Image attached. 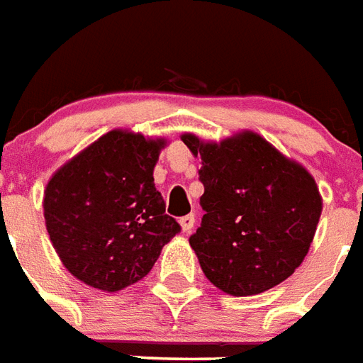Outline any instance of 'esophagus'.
Segmentation results:
<instances>
[{"instance_id":"obj_1","label":"esophagus","mask_w":363,"mask_h":363,"mask_svg":"<svg viewBox=\"0 0 363 363\" xmlns=\"http://www.w3.org/2000/svg\"><path fill=\"white\" fill-rule=\"evenodd\" d=\"M181 227H182V230H184V233H190V230L194 229V223H196V217H194V213H189V216H184V217H181Z\"/></svg>"}]
</instances>
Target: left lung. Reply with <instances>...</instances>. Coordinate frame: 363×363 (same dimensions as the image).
Segmentation results:
<instances>
[{"instance_id": "1", "label": "left lung", "mask_w": 363, "mask_h": 363, "mask_svg": "<svg viewBox=\"0 0 363 363\" xmlns=\"http://www.w3.org/2000/svg\"><path fill=\"white\" fill-rule=\"evenodd\" d=\"M182 142L202 160L206 213L190 246L203 275L230 296L259 294L291 277L321 216L313 177L250 130L219 144L194 134Z\"/></svg>"}]
</instances>
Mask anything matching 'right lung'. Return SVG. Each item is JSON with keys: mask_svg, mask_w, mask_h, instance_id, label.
Wrapping results in <instances>:
<instances>
[{"mask_svg": "<svg viewBox=\"0 0 363 363\" xmlns=\"http://www.w3.org/2000/svg\"><path fill=\"white\" fill-rule=\"evenodd\" d=\"M165 140L111 130L57 169L44 192L53 248L74 277L94 289L123 291L157 262L181 233L165 213L154 167Z\"/></svg>", "mask_w": 363, "mask_h": 363, "instance_id": "right-lung-1", "label": "right lung"}]
</instances>
